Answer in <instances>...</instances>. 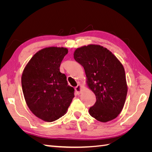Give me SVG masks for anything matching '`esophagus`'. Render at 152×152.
<instances>
[{
  "label": "esophagus",
  "mask_w": 152,
  "mask_h": 152,
  "mask_svg": "<svg viewBox=\"0 0 152 152\" xmlns=\"http://www.w3.org/2000/svg\"><path fill=\"white\" fill-rule=\"evenodd\" d=\"M75 90L76 93H77L78 94H80L81 92L82 91V86L81 85H77V86L75 87Z\"/></svg>",
  "instance_id": "esophagus-1"
}]
</instances>
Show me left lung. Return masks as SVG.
<instances>
[{
	"label": "left lung",
	"instance_id": "1",
	"mask_svg": "<svg viewBox=\"0 0 152 152\" xmlns=\"http://www.w3.org/2000/svg\"><path fill=\"white\" fill-rule=\"evenodd\" d=\"M75 60L84 67L87 83L96 102L89 113L96 120L107 122L115 118L126 102L127 86L122 63L111 51L99 45L77 48Z\"/></svg>",
	"mask_w": 152,
	"mask_h": 152
}]
</instances>
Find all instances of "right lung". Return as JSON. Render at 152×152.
<instances>
[{"label":"right lung","mask_w":152,"mask_h":152,"mask_svg":"<svg viewBox=\"0 0 152 152\" xmlns=\"http://www.w3.org/2000/svg\"><path fill=\"white\" fill-rule=\"evenodd\" d=\"M68 52L65 48L41 49L22 73V89L27 106L36 117L45 122L63 116L75 96L74 89L68 85L65 74L59 71Z\"/></svg>","instance_id":"add662e5"}]
</instances>
